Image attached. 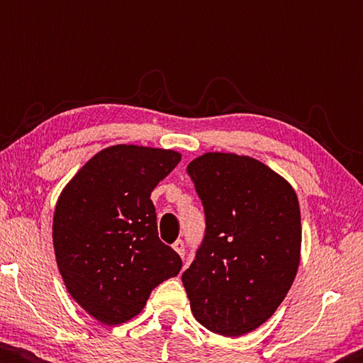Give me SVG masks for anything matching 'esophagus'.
I'll list each match as a JSON object with an SVG mask.
<instances>
[{
	"instance_id": "esophagus-1",
	"label": "esophagus",
	"mask_w": 363,
	"mask_h": 363,
	"mask_svg": "<svg viewBox=\"0 0 363 363\" xmlns=\"http://www.w3.org/2000/svg\"><path fill=\"white\" fill-rule=\"evenodd\" d=\"M173 250H175L178 255L183 257V256H185V242H183L182 240L175 241V242H173Z\"/></svg>"
}]
</instances>
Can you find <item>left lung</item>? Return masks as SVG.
Listing matches in <instances>:
<instances>
[{"label": "left lung", "mask_w": 363, "mask_h": 363, "mask_svg": "<svg viewBox=\"0 0 363 363\" xmlns=\"http://www.w3.org/2000/svg\"><path fill=\"white\" fill-rule=\"evenodd\" d=\"M205 208V238L183 272L195 319L240 337L274 314L301 259V210L281 175L251 157L210 152L186 167Z\"/></svg>", "instance_id": "1"}]
</instances>
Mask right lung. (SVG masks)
Wrapping results in <instances>:
<instances>
[{
  "instance_id": "1",
  "label": "right lung",
  "mask_w": 363,
  "mask_h": 363,
  "mask_svg": "<svg viewBox=\"0 0 363 363\" xmlns=\"http://www.w3.org/2000/svg\"><path fill=\"white\" fill-rule=\"evenodd\" d=\"M180 160L163 148H104L59 196L52 221L59 272L72 299L102 324L140 314L150 292L182 269V257L158 238L150 200Z\"/></svg>"
}]
</instances>
